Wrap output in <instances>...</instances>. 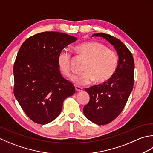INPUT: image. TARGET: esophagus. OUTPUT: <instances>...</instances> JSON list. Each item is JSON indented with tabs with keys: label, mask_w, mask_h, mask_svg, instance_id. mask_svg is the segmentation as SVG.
<instances>
[{
	"label": "esophagus",
	"mask_w": 153,
	"mask_h": 153,
	"mask_svg": "<svg viewBox=\"0 0 153 153\" xmlns=\"http://www.w3.org/2000/svg\"><path fill=\"white\" fill-rule=\"evenodd\" d=\"M75 89H76V91H78V92H80L83 90V89L79 86H75Z\"/></svg>",
	"instance_id": "34e87169"
}]
</instances>
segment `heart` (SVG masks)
Masks as SVG:
<instances>
[{"mask_svg": "<svg viewBox=\"0 0 153 153\" xmlns=\"http://www.w3.org/2000/svg\"><path fill=\"white\" fill-rule=\"evenodd\" d=\"M79 55L88 59L83 74L74 77L72 82L77 85L103 83L109 79L114 74L118 65V56L114 50L107 48L103 44L95 41H88L75 47ZM71 53L67 50H62L58 56V64L62 72L65 76L72 77L71 62Z\"/></svg>", "mask_w": 153, "mask_h": 153, "instance_id": "b5f03b06", "label": "heart"}]
</instances>
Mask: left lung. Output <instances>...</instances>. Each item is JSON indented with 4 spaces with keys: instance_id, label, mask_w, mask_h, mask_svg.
I'll return each mask as SVG.
<instances>
[{
    "instance_id": "left-lung-1",
    "label": "left lung",
    "mask_w": 153,
    "mask_h": 153,
    "mask_svg": "<svg viewBox=\"0 0 153 153\" xmlns=\"http://www.w3.org/2000/svg\"><path fill=\"white\" fill-rule=\"evenodd\" d=\"M91 36L102 37L109 42L119 56L117 68L107 82L85 89L90 100L83 107V114L95 124L106 125L121 113L133 90L134 59L129 50L119 39L104 33Z\"/></svg>"
}]
</instances>
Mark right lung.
<instances>
[{
  "mask_svg": "<svg viewBox=\"0 0 153 153\" xmlns=\"http://www.w3.org/2000/svg\"><path fill=\"white\" fill-rule=\"evenodd\" d=\"M77 40L65 33L41 32L24 42L18 52L14 94L26 115L36 123L54 120L65 99L75 94L74 85L61 75L58 56Z\"/></svg>",
  "mask_w": 153,
  "mask_h": 153,
  "instance_id": "obj_1",
  "label": "right lung"
}]
</instances>
